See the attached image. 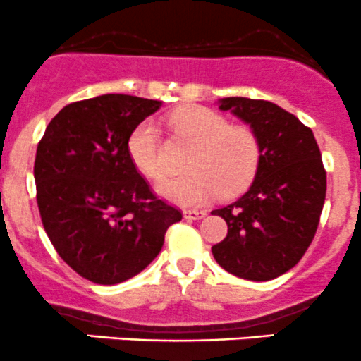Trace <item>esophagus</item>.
<instances>
[{
  "instance_id": "34e87169",
  "label": "esophagus",
  "mask_w": 361,
  "mask_h": 361,
  "mask_svg": "<svg viewBox=\"0 0 361 361\" xmlns=\"http://www.w3.org/2000/svg\"><path fill=\"white\" fill-rule=\"evenodd\" d=\"M184 217L189 221H196V219H203L207 216L205 210H184Z\"/></svg>"
}]
</instances>
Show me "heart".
<instances>
[{
    "label": "heart",
    "mask_w": 361,
    "mask_h": 361,
    "mask_svg": "<svg viewBox=\"0 0 361 361\" xmlns=\"http://www.w3.org/2000/svg\"><path fill=\"white\" fill-rule=\"evenodd\" d=\"M177 133L195 144L188 158L185 176L165 177L156 191L180 207H198L221 192L233 196L255 179L259 166V140L247 126H230L223 116L205 106L191 105L172 116ZM159 126L142 121L128 138V154L140 173L158 179L163 173Z\"/></svg>",
    "instance_id": "1"
}]
</instances>
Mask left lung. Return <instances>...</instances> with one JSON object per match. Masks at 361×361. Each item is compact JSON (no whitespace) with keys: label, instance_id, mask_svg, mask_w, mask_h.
I'll list each match as a JSON object with an SVG mask.
<instances>
[{"label":"left lung","instance_id":"8db88e82","mask_svg":"<svg viewBox=\"0 0 361 361\" xmlns=\"http://www.w3.org/2000/svg\"><path fill=\"white\" fill-rule=\"evenodd\" d=\"M219 110L251 126L259 140V166L245 195L212 210L228 224L212 245L226 272L270 281L293 269L316 235L326 196V172L310 128L265 99L221 98Z\"/></svg>","mask_w":361,"mask_h":361}]
</instances>
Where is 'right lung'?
I'll list each match as a JSON object with an SVG mask.
<instances>
[{"label":"right lung","mask_w":361,"mask_h":361,"mask_svg":"<svg viewBox=\"0 0 361 361\" xmlns=\"http://www.w3.org/2000/svg\"><path fill=\"white\" fill-rule=\"evenodd\" d=\"M159 106L130 94L70 103L38 144L42 223L61 258L91 283L119 284L140 274L182 219L156 198L128 154L131 131Z\"/></svg>","instance_id":"add662e5"}]
</instances>
